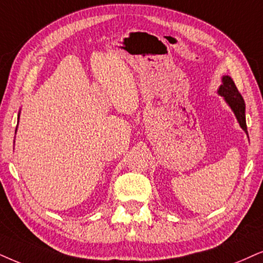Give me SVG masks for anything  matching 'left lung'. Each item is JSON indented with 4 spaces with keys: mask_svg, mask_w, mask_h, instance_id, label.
I'll return each mask as SVG.
<instances>
[{
    "mask_svg": "<svg viewBox=\"0 0 263 263\" xmlns=\"http://www.w3.org/2000/svg\"><path fill=\"white\" fill-rule=\"evenodd\" d=\"M218 95L224 97V101L233 110L235 118L240 125V127L247 132L248 135V127H247V120H245V103L242 99L240 92L238 91L237 86H235L234 81L232 80L231 76L226 75L222 78V85L218 88Z\"/></svg>",
    "mask_w": 263,
    "mask_h": 263,
    "instance_id": "8db88e82",
    "label": "left lung"
}]
</instances>
